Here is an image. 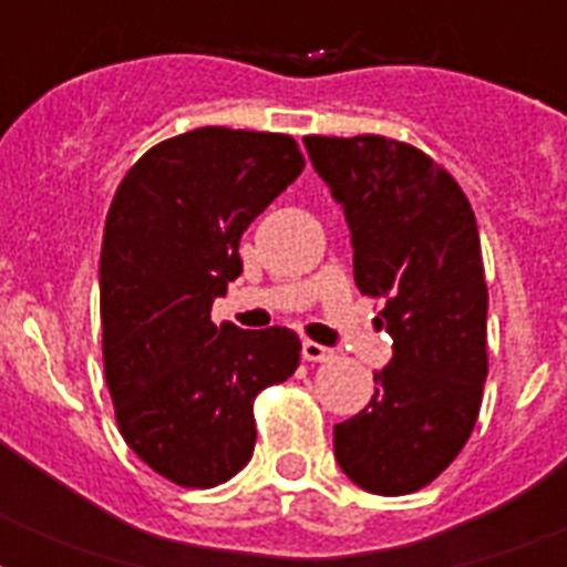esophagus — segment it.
Returning a JSON list of instances; mask_svg holds the SVG:
<instances>
[{"label": "esophagus", "mask_w": 567, "mask_h": 567, "mask_svg": "<svg viewBox=\"0 0 567 567\" xmlns=\"http://www.w3.org/2000/svg\"><path fill=\"white\" fill-rule=\"evenodd\" d=\"M336 355V350L318 344V341H302V359L306 362H329Z\"/></svg>", "instance_id": "esophagus-1"}]
</instances>
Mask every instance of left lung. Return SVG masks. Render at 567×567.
<instances>
[{
    "mask_svg": "<svg viewBox=\"0 0 567 567\" xmlns=\"http://www.w3.org/2000/svg\"><path fill=\"white\" fill-rule=\"evenodd\" d=\"M341 203L359 291L382 297L394 355L371 403L336 423V458L382 497L430 485L474 432L488 377L483 252L474 208L444 167L382 135L302 137Z\"/></svg>",
    "mask_w": 567,
    "mask_h": 567,
    "instance_id": "1",
    "label": "left lung"
}]
</instances>
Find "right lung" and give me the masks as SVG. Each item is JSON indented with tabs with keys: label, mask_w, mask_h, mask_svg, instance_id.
<instances>
[{
	"label": "right lung",
	"mask_w": 567,
	"mask_h": 567,
	"mask_svg": "<svg viewBox=\"0 0 567 567\" xmlns=\"http://www.w3.org/2000/svg\"><path fill=\"white\" fill-rule=\"evenodd\" d=\"M306 167L291 135L203 126L123 176L100 256L102 359L120 435L164 480L214 488L256 447L252 400L300 364L288 327L214 323L247 226Z\"/></svg>",
	"instance_id": "add662e5"
}]
</instances>
